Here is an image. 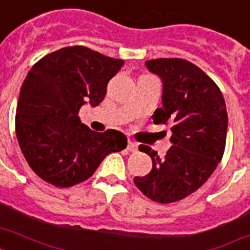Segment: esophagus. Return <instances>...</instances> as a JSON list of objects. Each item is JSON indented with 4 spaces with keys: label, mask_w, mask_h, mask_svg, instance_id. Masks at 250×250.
<instances>
[{
    "label": "esophagus",
    "mask_w": 250,
    "mask_h": 250,
    "mask_svg": "<svg viewBox=\"0 0 250 250\" xmlns=\"http://www.w3.org/2000/svg\"><path fill=\"white\" fill-rule=\"evenodd\" d=\"M127 149H128L129 152H136L137 146H136V144H135V143H132V141H128Z\"/></svg>",
    "instance_id": "esophagus-1"
}]
</instances>
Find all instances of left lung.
<instances>
[{
  "label": "left lung",
  "mask_w": 250,
  "mask_h": 250,
  "mask_svg": "<svg viewBox=\"0 0 250 250\" xmlns=\"http://www.w3.org/2000/svg\"><path fill=\"white\" fill-rule=\"evenodd\" d=\"M164 83L156 125L172 123V146L160 157L150 146L139 150L152 158V171L133 179L148 198L160 204L180 201L200 188L221 162L227 137V110L221 89L201 68L182 58L145 62Z\"/></svg>",
  "instance_id": "8db88e82"
}]
</instances>
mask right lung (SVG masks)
Returning <instances> with one entry per match:
<instances>
[{"label": "right lung", "mask_w": 250, "mask_h": 250, "mask_svg": "<svg viewBox=\"0 0 250 250\" xmlns=\"http://www.w3.org/2000/svg\"><path fill=\"white\" fill-rule=\"evenodd\" d=\"M123 61L75 45L42 57L25 76L18 98L15 132L25 161L49 184L84 182L104 158L127 146L119 131L94 132L80 122V107L97 106Z\"/></svg>", "instance_id": "obj_1"}]
</instances>
